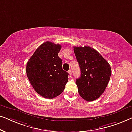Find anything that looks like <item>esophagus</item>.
I'll list each match as a JSON object with an SVG mask.
<instances>
[{
    "instance_id": "1",
    "label": "esophagus",
    "mask_w": 132,
    "mask_h": 132,
    "mask_svg": "<svg viewBox=\"0 0 132 132\" xmlns=\"http://www.w3.org/2000/svg\"><path fill=\"white\" fill-rule=\"evenodd\" d=\"M68 73H69L70 77H71L72 76V70L71 69H70L69 70H68Z\"/></svg>"
}]
</instances>
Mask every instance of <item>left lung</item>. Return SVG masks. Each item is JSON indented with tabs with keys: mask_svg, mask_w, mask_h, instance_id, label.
I'll return each mask as SVG.
<instances>
[{
	"mask_svg": "<svg viewBox=\"0 0 132 132\" xmlns=\"http://www.w3.org/2000/svg\"><path fill=\"white\" fill-rule=\"evenodd\" d=\"M81 75L76 84L80 97L92 102L104 93L111 76V66L94 48L89 46L74 47Z\"/></svg>",
	"mask_w": 132,
	"mask_h": 132,
	"instance_id": "left-lung-1",
	"label": "left lung"
}]
</instances>
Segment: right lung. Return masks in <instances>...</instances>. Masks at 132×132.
Here are the masks:
<instances>
[{
  "label": "right lung",
  "instance_id": "add662e5",
  "mask_svg": "<svg viewBox=\"0 0 132 132\" xmlns=\"http://www.w3.org/2000/svg\"><path fill=\"white\" fill-rule=\"evenodd\" d=\"M60 44L46 41L40 45L26 65L29 80L41 96L52 99L65 89L68 73L62 68V61L58 56Z\"/></svg>",
  "mask_w": 132,
  "mask_h": 132
}]
</instances>
